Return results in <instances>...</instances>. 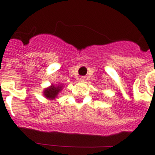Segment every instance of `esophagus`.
I'll return each mask as SVG.
<instances>
[{
  "instance_id": "esophagus-1",
  "label": "esophagus",
  "mask_w": 155,
  "mask_h": 155,
  "mask_svg": "<svg viewBox=\"0 0 155 155\" xmlns=\"http://www.w3.org/2000/svg\"><path fill=\"white\" fill-rule=\"evenodd\" d=\"M80 81H85V77H84V76H81V77L80 78Z\"/></svg>"
}]
</instances>
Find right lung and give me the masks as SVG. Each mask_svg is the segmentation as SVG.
Returning <instances> with one entry per match:
<instances>
[{
	"instance_id": "add662e5",
	"label": "right lung",
	"mask_w": 155,
	"mask_h": 155,
	"mask_svg": "<svg viewBox=\"0 0 155 155\" xmlns=\"http://www.w3.org/2000/svg\"><path fill=\"white\" fill-rule=\"evenodd\" d=\"M62 85L58 84V85H51V86L47 88L43 92V94L48 99H54L57 98V94H59L61 90L62 89Z\"/></svg>"
}]
</instances>
